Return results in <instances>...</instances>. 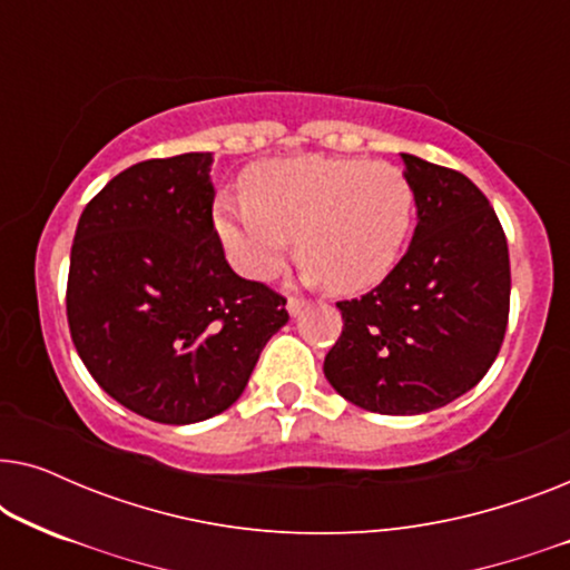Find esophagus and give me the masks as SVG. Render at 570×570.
I'll use <instances>...</instances> for the list:
<instances>
[{
  "mask_svg": "<svg viewBox=\"0 0 570 570\" xmlns=\"http://www.w3.org/2000/svg\"><path fill=\"white\" fill-rule=\"evenodd\" d=\"M303 308H306V301L303 298H287V314L291 316H298Z\"/></svg>",
  "mask_w": 570,
  "mask_h": 570,
  "instance_id": "1",
  "label": "esophagus"
}]
</instances>
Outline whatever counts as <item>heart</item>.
<instances>
[{
	"label": "heart",
	"mask_w": 570,
	"mask_h": 570,
	"mask_svg": "<svg viewBox=\"0 0 570 570\" xmlns=\"http://www.w3.org/2000/svg\"><path fill=\"white\" fill-rule=\"evenodd\" d=\"M244 197L213 205L217 238L233 267L269 279L295 256L308 283L353 295L394 269L415 217V191L389 163L361 158L262 160L244 174Z\"/></svg>",
	"instance_id": "heart-1"
}]
</instances>
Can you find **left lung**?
I'll list each match as a JSON object with an SVG mask.
<instances>
[{"mask_svg": "<svg viewBox=\"0 0 570 570\" xmlns=\"http://www.w3.org/2000/svg\"><path fill=\"white\" fill-rule=\"evenodd\" d=\"M417 225L384 283L340 301L324 357L337 394L379 415H423L480 384L503 345L511 267L485 194L459 170L402 153Z\"/></svg>", "mask_w": 570, "mask_h": 570, "instance_id": "obj_1", "label": "left lung"}]
</instances>
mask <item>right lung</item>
<instances>
[{"label": "right lung", "instance_id": "obj_1", "mask_svg": "<svg viewBox=\"0 0 570 570\" xmlns=\"http://www.w3.org/2000/svg\"><path fill=\"white\" fill-rule=\"evenodd\" d=\"M213 153L142 160L82 209L67 322L85 368L147 420L189 425L244 394L285 298L238 277L213 223Z\"/></svg>", "mask_w": 570, "mask_h": 570}]
</instances>
